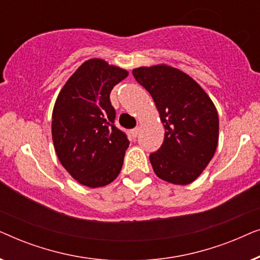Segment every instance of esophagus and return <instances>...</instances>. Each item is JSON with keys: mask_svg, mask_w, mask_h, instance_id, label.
I'll return each mask as SVG.
<instances>
[{"mask_svg": "<svg viewBox=\"0 0 260 260\" xmlns=\"http://www.w3.org/2000/svg\"><path fill=\"white\" fill-rule=\"evenodd\" d=\"M131 134H133V136L134 137H137L138 136V134H140V127H135V129L131 131Z\"/></svg>", "mask_w": 260, "mask_h": 260, "instance_id": "obj_1", "label": "esophagus"}]
</instances>
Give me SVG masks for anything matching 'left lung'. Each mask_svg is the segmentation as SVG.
Listing matches in <instances>:
<instances>
[{"label": "left lung", "mask_w": 260, "mask_h": 260, "mask_svg": "<svg viewBox=\"0 0 260 260\" xmlns=\"http://www.w3.org/2000/svg\"><path fill=\"white\" fill-rule=\"evenodd\" d=\"M133 74L151 94L166 130L161 148L149 156L152 169L169 183H191L218 147L214 103L193 78L166 63L137 67Z\"/></svg>", "instance_id": "obj_1"}]
</instances>
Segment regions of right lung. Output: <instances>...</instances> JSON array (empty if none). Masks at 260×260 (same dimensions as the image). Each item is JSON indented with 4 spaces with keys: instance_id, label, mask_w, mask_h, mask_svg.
Instances as JSON below:
<instances>
[{
    "instance_id": "add662e5",
    "label": "right lung",
    "mask_w": 260,
    "mask_h": 260,
    "mask_svg": "<svg viewBox=\"0 0 260 260\" xmlns=\"http://www.w3.org/2000/svg\"><path fill=\"white\" fill-rule=\"evenodd\" d=\"M126 70L93 58L81 63L59 92L52 113V138L60 163L77 182L104 187L119 175L129 147L113 124L110 102Z\"/></svg>"
}]
</instances>
